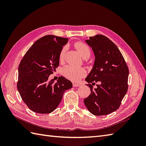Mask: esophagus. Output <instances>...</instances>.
I'll use <instances>...</instances> for the list:
<instances>
[{
  "label": "esophagus",
  "instance_id": "34e87169",
  "mask_svg": "<svg viewBox=\"0 0 146 146\" xmlns=\"http://www.w3.org/2000/svg\"><path fill=\"white\" fill-rule=\"evenodd\" d=\"M73 87H77L80 86V84H78V83H73Z\"/></svg>",
  "mask_w": 146,
  "mask_h": 146
}]
</instances>
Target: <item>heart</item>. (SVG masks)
I'll return each instance as SVG.
<instances>
[{"label":"heart","mask_w":146,"mask_h":146,"mask_svg":"<svg viewBox=\"0 0 146 146\" xmlns=\"http://www.w3.org/2000/svg\"><path fill=\"white\" fill-rule=\"evenodd\" d=\"M75 48L78 50L84 59H88L91 56V52L88 45L81 42H77L75 44ZM67 50V46H64L60 50L59 59L60 61H62L64 59L65 54ZM62 75L64 77L72 81H78L86 75V70L84 68H75L71 65H66L62 68L61 71Z\"/></svg>","instance_id":"1"}]
</instances>
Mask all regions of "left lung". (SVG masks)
Instances as JSON below:
<instances>
[{
	"mask_svg": "<svg viewBox=\"0 0 146 146\" xmlns=\"http://www.w3.org/2000/svg\"><path fill=\"white\" fill-rule=\"evenodd\" d=\"M86 41L93 50L95 60L86 78L91 92L84 104L93 115H108L118 109L128 91V66L117 46L107 37L98 34ZM91 83H99L96 89Z\"/></svg>",
	"mask_w": 146,
	"mask_h": 146,
	"instance_id": "8db88e82",
	"label": "left lung"
}]
</instances>
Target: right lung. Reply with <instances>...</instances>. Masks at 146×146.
Returning <instances> with one entry per match:
<instances>
[{
	"label": "right lung",
	"mask_w": 146,
	"mask_h": 146,
	"mask_svg": "<svg viewBox=\"0 0 146 146\" xmlns=\"http://www.w3.org/2000/svg\"><path fill=\"white\" fill-rule=\"evenodd\" d=\"M68 38L47 35L37 40L25 53L18 66V91L29 109L50 113L59 105L65 91L73 84L62 76L57 82L48 76L59 65L60 50Z\"/></svg>",
	"instance_id": "right-lung-1"
}]
</instances>
